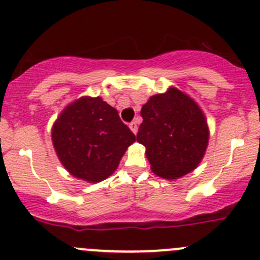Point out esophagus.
<instances>
[{
    "label": "esophagus",
    "mask_w": 260,
    "mask_h": 260,
    "mask_svg": "<svg viewBox=\"0 0 260 260\" xmlns=\"http://www.w3.org/2000/svg\"><path fill=\"white\" fill-rule=\"evenodd\" d=\"M128 127L132 128V132L134 133V134H137V133H138V123H137V121H132V122L128 123Z\"/></svg>",
    "instance_id": "obj_1"
}]
</instances>
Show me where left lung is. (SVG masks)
Listing matches in <instances>:
<instances>
[{"label":"left lung","instance_id":"1","mask_svg":"<svg viewBox=\"0 0 260 260\" xmlns=\"http://www.w3.org/2000/svg\"><path fill=\"white\" fill-rule=\"evenodd\" d=\"M137 140L147 148L152 171L177 179L199 165L208 144V125L197 103L175 88L143 106Z\"/></svg>","mask_w":260,"mask_h":260}]
</instances>
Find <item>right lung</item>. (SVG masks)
I'll list each match as a JSON object with an SVG mask.
<instances>
[{
	"label": "right lung",
	"mask_w": 260,
	"mask_h": 260,
	"mask_svg": "<svg viewBox=\"0 0 260 260\" xmlns=\"http://www.w3.org/2000/svg\"><path fill=\"white\" fill-rule=\"evenodd\" d=\"M61 163L73 176L100 182L115 172L134 133L101 97H84L62 111L52 128Z\"/></svg>",
	"instance_id": "1"
}]
</instances>
